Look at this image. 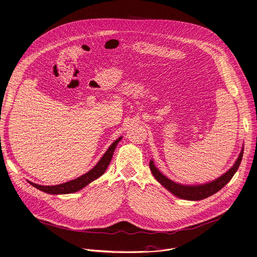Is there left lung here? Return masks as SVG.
I'll list each match as a JSON object with an SVG mask.
<instances>
[{"label":"left lung","instance_id":"left-lung-1","mask_svg":"<svg viewBox=\"0 0 257 257\" xmlns=\"http://www.w3.org/2000/svg\"><path fill=\"white\" fill-rule=\"evenodd\" d=\"M242 154H243V147L241 148L238 158L236 159L235 163L233 164V167L231 169H229L227 172L222 174L221 176H219L215 180H212L206 183H201V184H181L171 180L167 176H164L163 174L155 167L153 159L150 161V169L152 171L153 176L155 177V179L161 184V186L166 188L168 191H170L172 194L175 195V196L186 200H201L211 196V195L215 193H217L232 179L234 174L237 172L240 166Z\"/></svg>","mask_w":257,"mask_h":257}]
</instances>
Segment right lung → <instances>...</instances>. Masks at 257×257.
<instances>
[{
	"instance_id": "1",
	"label": "right lung",
	"mask_w": 257,
	"mask_h": 257,
	"mask_svg": "<svg viewBox=\"0 0 257 257\" xmlns=\"http://www.w3.org/2000/svg\"><path fill=\"white\" fill-rule=\"evenodd\" d=\"M122 139V137H119L117 140L111 143L107 151L103 154V156L100 158L98 163L96 166L88 171L87 173L83 174V175L74 179L70 180L64 183H60L56 184V186H41V184L34 183L32 181H28L33 187L37 188L38 190L45 192L47 194H53V195H60V194H69V193H75L83 188H85L87 184H89L91 181L96 180L100 176H102L106 171L108 164L110 163V160L112 158V154L115 152V149L118 145V142Z\"/></svg>"
}]
</instances>
